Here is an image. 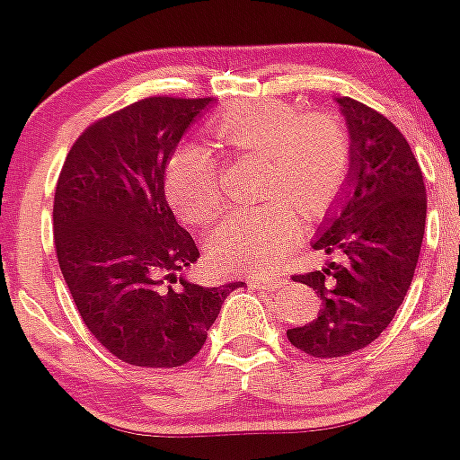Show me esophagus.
Segmentation results:
<instances>
[{
  "label": "esophagus",
  "mask_w": 460,
  "mask_h": 460,
  "mask_svg": "<svg viewBox=\"0 0 460 460\" xmlns=\"http://www.w3.org/2000/svg\"><path fill=\"white\" fill-rule=\"evenodd\" d=\"M252 285L262 287V289H280V287L287 285L285 276H278V273H260L252 280Z\"/></svg>",
  "instance_id": "esophagus-1"
}]
</instances>
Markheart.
Instances as JSON below:
<instances>
[{
  "instance_id": "b5f03b06",
  "label": "heart",
  "mask_w": 460,
  "mask_h": 460,
  "mask_svg": "<svg viewBox=\"0 0 460 460\" xmlns=\"http://www.w3.org/2000/svg\"><path fill=\"white\" fill-rule=\"evenodd\" d=\"M211 133L226 148L267 155V196H287L307 216L327 211L349 169V136L336 115H303L280 100L231 104ZM166 196L189 222H207L220 204V169L202 144H182L166 166ZM303 231L289 200L231 208L208 235V252L226 267L264 269L280 262Z\"/></svg>"
}]
</instances>
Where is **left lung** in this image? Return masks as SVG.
<instances>
[{"label":"left lung","instance_id":"8db88e82","mask_svg":"<svg viewBox=\"0 0 460 460\" xmlns=\"http://www.w3.org/2000/svg\"><path fill=\"white\" fill-rule=\"evenodd\" d=\"M336 104L349 133V171L312 247L341 262L294 276L323 305L312 323L287 329L291 345L314 358L365 349L392 323L414 278L428 213L423 173L402 133L351 97Z\"/></svg>","mask_w":460,"mask_h":460}]
</instances>
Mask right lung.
<instances>
[{
    "label": "right lung",
    "mask_w": 460,
    "mask_h": 460,
    "mask_svg": "<svg viewBox=\"0 0 460 460\" xmlns=\"http://www.w3.org/2000/svg\"><path fill=\"white\" fill-rule=\"evenodd\" d=\"M211 104L146 97L100 119L73 144L55 189V249L77 312L136 367L189 363L226 296L244 287L189 280L200 252L164 196L166 162Z\"/></svg>",
    "instance_id": "obj_1"
}]
</instances>
